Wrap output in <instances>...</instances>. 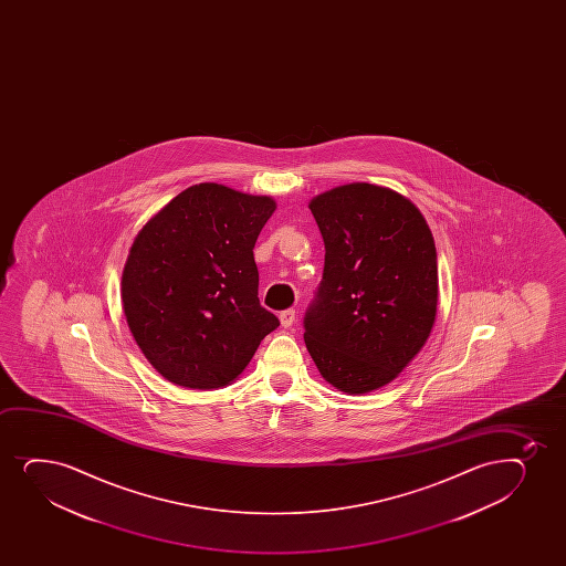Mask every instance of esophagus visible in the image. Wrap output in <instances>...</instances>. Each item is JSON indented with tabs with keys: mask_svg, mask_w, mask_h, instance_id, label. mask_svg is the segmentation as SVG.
Masks as SVG:
<instances>
[{
	"mask_svg": "<svg viewBox=\"0 0 566 566\" xmlns=\"http://www.w3.org/2000/svg\"><path fill=\"white\" fill-rule=\"evenodd\" d=\"M281 326L283 328H291L296 323V312L294 310H285L280 315Z\"/></svg>",
	"mask_w": 566,
	"mask_h": 566,
	"instance_id": "34e87169",
	"label": "esophagus"
}]
</instances>
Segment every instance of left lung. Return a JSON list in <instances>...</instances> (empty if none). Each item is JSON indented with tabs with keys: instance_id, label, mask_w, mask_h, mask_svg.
Listing matches in <instances>:
<instances>
[{
	"instance_id": "left-lung-1",
	"label": "left lung",
	"mask_w": 566,
	"mask_h": 566,
	"mask_svg": "<svg viewBox=\"0 0 566 566\" xmlns=\"http://www.w3.org/2000/svg\"><path fill=\"white\" fill-rule=\"evenodd\" d=\"M325 273L307 310L306 347L326 381L366 395L397 379L427 344L438 310L434 238L397 190L349 182L310 202Z\"/></svg>"
}]
</instances>
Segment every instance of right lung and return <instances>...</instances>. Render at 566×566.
<instances>
[{
	"label": "right lung",
	"instance_id": "add662e5",
	"mask_svg": "<svg viewBox=\"0 0 566 566\" xmlns=\"http://www.w3.org/2000/svg\"><path fill=\"white\" fill-rule=\"evenodd\" d=\"M275 208L270 196L200 182L137 232L120 281L124 317L145 358L171 384L227 387L280 326L260 306L253 254Z\"/></svg>",
	"mask_w": 566,
	"mask_h": 566
}]
</instances>
